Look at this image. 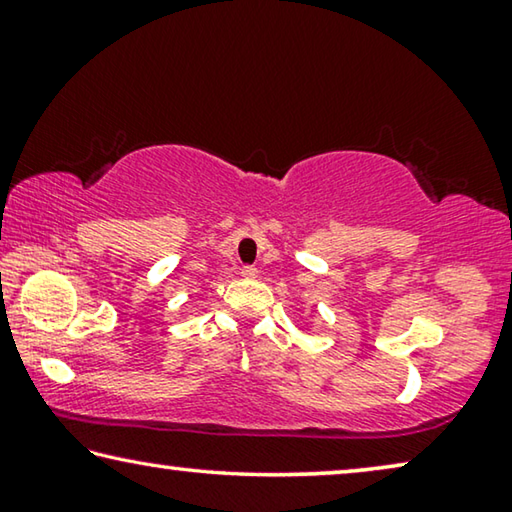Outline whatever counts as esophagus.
Instances as JSON below:
<instances>
[{
  "label": "esophagus",
  "mask_w": 512,
  "mask_h": 512,
  "mask_svg": "<svg viewBox=\"0 0 512 512\" xmlns=\"http://www.w3.org/2000/svg\"><path fill=\"white\" fill-rule=\"evenodd\" d=\"M241 277H246V280H253V277H257V268L255 266H244V268H241Z\"/></svg>",
  "instance_id": "34e87169"
}]
</instances>
